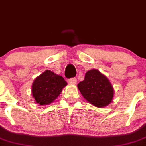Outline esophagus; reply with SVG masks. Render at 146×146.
Instances as JSON below:
<instances>
[{
    "mask_svg": "<svg viewBox=\"0 0 146 146\" xmlns=\"http://www.w3.org/2000/svg\"><path fill=\"white\" fill-rule=\"evenodd\" d=\"M68 82L71 84H76L77 83V79H76V78H71L68 80Z\"/></svg>",
    "mask_w": 146,
    "mask_h": 146,
    "instance_id": "34e87169",
    "label": "esophagus"
}]
</instances>
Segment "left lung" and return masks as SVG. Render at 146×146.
I'll use <instances>...</instances> for the list:
<instances>
[{
	"mask_svg": "<svg viewBox=\"0 0 146 146\" xmlns=\"http://www.w3.org/2000/svg\"><path fill=\"white\" fill-rule=\"evenodd\" d=\"M78 88L88 102L97 107L108 105L114 96V89L108 78L95 69L86 72Z\"/></svg>",
	"mask_w": 146,
	"mask_h": 146,
	"instance_id": "8db88e82",
	"label": "left lung"
}]
</instances>
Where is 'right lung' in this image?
Wrapping results in <instances>:
<instances>
[{
  "mask_svg": "<svg viewBox=\"0 0 146 146\" xmlns=\"http://www.w3.org/2000/svg\"><path fill=\"white\" fill-rule=\"evenodd\" d=\"M67 82L61 76L47 70L34 81L32 93L36 103L41 105L50 104L60 94Z\"/></svg>",
  "mask_w": 146,
  "mask_h": 146,
  "instance_id": "add662e5",
  "label": "right lung"
}]
</instances>
